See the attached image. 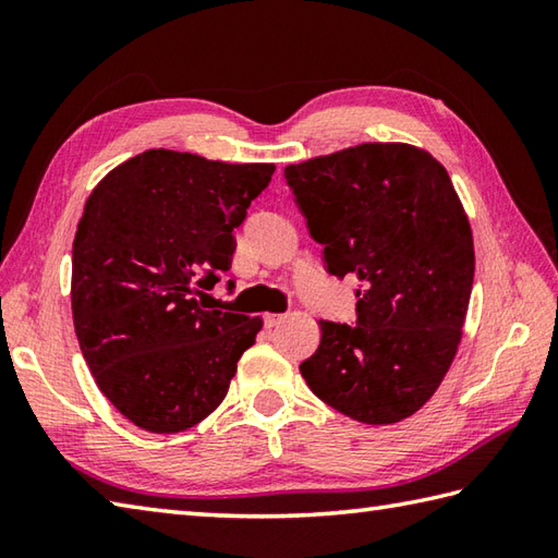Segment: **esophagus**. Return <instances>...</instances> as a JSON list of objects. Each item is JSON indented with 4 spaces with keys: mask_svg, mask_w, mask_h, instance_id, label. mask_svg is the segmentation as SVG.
I'll list each match as a JSON object with an SVG mask.
<instances>
[{
    "mask_svg": "<svg viewBox=\"0 0 558 558\" xmlns=\"http://www.w3.org/2000/svg\"><path fill=\"white\" fill-rule=\"evenodd\" d=\"M282 318H286L282 314H266V316H264V324H266L268 328H272V326H278V324L282 322Z\"/></svg>",
    "mask_w": 558,
    "mask_h": 558,
    "instance_id": "esophagus-1",
    "label": "esophagus"
}]
</instances>
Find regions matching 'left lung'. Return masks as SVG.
Listing matches in <instances>:
<instances>
[{
    "mask_svg": "<svg viewBox=\"0 0 558 558\" xmlns=\"http://www.w3.org/2000/svg\"><path fill=\"white\" fill-rule=\"evenodd\" d=\"M328 272L352 276L357 326L318 322L300 364L316 398L362 424L408 420L441 386L462 338L475 242L446 168L410 144H360L288 165Z\"/></svg>",
    "mask_w": 558,
    "mask_h": 558,
    "instance_id": "8db88e82",
    "label": "left lung"
}]
</instances>
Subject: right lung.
Listing matches in <instances>:
<instances>
[{
  "label": "right lung",
  "mask_w": 558,
  "mask_h": 558,
  "mask_svg": "<svg viewBox=\"0 0 558 558\" xmlns=\"http://www.w3.org/2000/svg\"><path fill=\"white\" fill-rule=\"evenodd\" d=\"M272 162H220L150 148L102 177L71 256V314L102 396L138 429L177 434L228 396L260 316L213 310L234 228Z\"/></svg>",
  "instance_id": "add662e5"
}]
</instances>
